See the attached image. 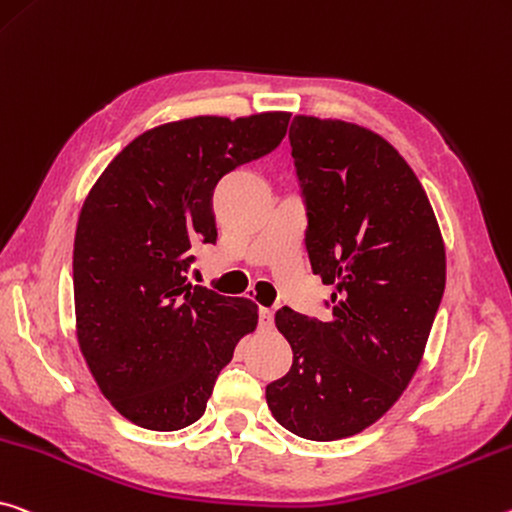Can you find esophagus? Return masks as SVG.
<instances>
[{"label":"esophagus","mask_w":512,"mask_h":512,"mask_svg":"<svg viewBox=\"0 0 512 512\" xmlns=\"http://www.w3.org/2000/svg\"><path fill=\"white\" fill-rule=\"evenodd\" d=\"M259 326H262L264 330L273 328V310H266V307L259 310Z\"/></svg>","instance_id":"esophagus-1"}]
</instances>
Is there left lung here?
<instances>
[{
  "instance_id": "left-lung-1",
  "label": "left lung",
  "mask_w": 512,
  "mask_h": 512,
  "mask_svg": "<svg viewBox=\"0 0 512 512\" xmlns=\"http://www.w3.org/2000/svg\"><path fill=\"white\" fill-rule=\"evenodd\" d=\"M289 143L307 255L335 291L330 321L275 314L294 362L266 403L287 431L332 442L378 421L415 376L444 294V241L424 186L383 136L296 116Z\"/></svg>"
}]
</instances>
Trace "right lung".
Listing matches in <instances>:
<instances>
[{"instance_id": "right-lung-1", "label": "right lung", "mask_w": 512, "mask_h": 512, "mask_svg": "<svg viewBox=\"0 0 512 512\" xmlns=\"http://www.w3.org/2000/svg\"><path fill=\"white\" fill-rule=\"evenodd\" d=\"M291 113L198 116L127 145L81 207L72 285L77 339L100 392L150 431L205 415L218 373L257 326V305L191 285L196 243H214L218 180L285 139Z\"/></svg>"}]
</instances>
